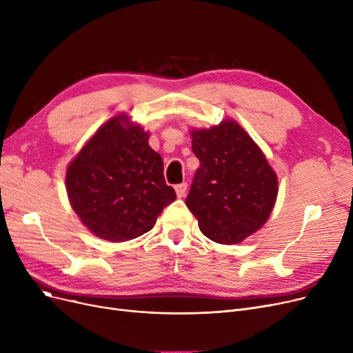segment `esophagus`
Returning <instances> with one entry per match:
<instances>
[{
	"label": "esophagus",
	"mask_w": 353,
	"mask_h": 353,
	"mask_svg": "<svg viewBox=\"0 0 353 353\" xmlns=\"http://www.w3.org/2000/svg\"><path fill=\"white\" fill-rule=\"evenodd\" d=\"M174 189H176L177 197H184L188 193V183H180V184H177Z\"/></svg>",
	"instance_id": "34e87169"
}]
</instances>
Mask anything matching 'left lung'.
<instances>
[{
  "instance_id": "left-lung-1",
  "label": "left lung",
  "mask_w": 353,
  "mask_h": 353,
  "mask_svg": "<svg viewBox=\"0 0 353 353\" xmlns=\"http://www.w3.org/2000/svg\"><path fill=\"white\" fill-rule=\"evenodd\" d=\"M200 160L186 205L201 233L236 245L261 229L277 197V177L263 152L234 120L192 130Z\"/></svg>"
}]
</instances>
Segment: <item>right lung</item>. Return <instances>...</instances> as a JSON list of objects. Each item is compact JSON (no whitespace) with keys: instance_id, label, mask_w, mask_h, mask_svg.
I'll use <instances>...</instances> for the list:
<instances>
[{"instance_id":"1","label":"right lung","mask_w":353,"mask_h":353,"mask_svg":"<svg viewBox=\"0 0 353 353\" xmlns=\"http://www.w3.org/2000/svg\"><path fill=\"white\" fill-rule=\"evenodd\" d=\"M65 189L81 223L108 242H127L153 229L176 200L161 156L127 114L110 119L84 144L67 167Z\"/></svg>"}]
</instances>
